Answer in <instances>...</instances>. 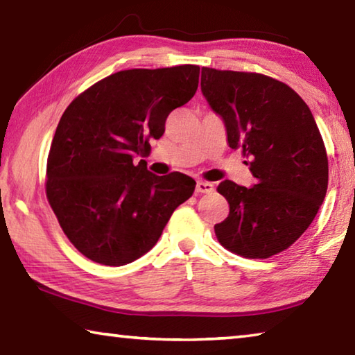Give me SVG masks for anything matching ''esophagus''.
<instances>
[{
  "label": "esophagus",
  "instance_id": "1",
  "mask_svg": "<svg viewBox=\"0 0 355 355\" xmlns=\"http://www.w3.org/2000/svg\"><path fill=\"white\" fill-rule=\"evenodd\" d=\"M214 191V184L209 182H197L196 184V192L199 194H209V192Z\"/></svg>",
  "mask_w": 355,
  "mask_h": 355
}]
</instances>
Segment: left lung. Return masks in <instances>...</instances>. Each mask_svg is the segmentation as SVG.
Masks as SVG:
<instances>
[{
  "instance_id": "left-lung-1",
  "label": "left lung",
  "mask_w": 355,
  "mask_h": 355,
  "mask_svg": "<svg viewBox=\"0 0 355 355\" xmlns=\"http://www.w3.org/2000/svg\"><path fill=\"white\" fill-rule=\"evenodd\" d=\"M202 94L243 148L255 184L225 180L230 213L214 225L219 243L244 258L280 254L307 230L326 197L329 161L305 101L285 83L252 71L202 67Z\"/></svg>"
}]
</instances>
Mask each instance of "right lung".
Listing matches in <instances>:
<instances>
[{
  "instance_id": "add662e5",
  "label": "right lung",
  "mask_w": 355,
  "mask_h": 355,
  "mask_svg": "<svg viewBox=\"0 0 355 355\" xmlns=\"http://www.w3.org/2000/svg\"><path fill=\"white\" fill-rule=\"evenodd\" d=\"M199 65L131 69L95 83L59 120L46 161V199L84 257L122 266L153 248L196 182L158 177L136 155L164 133L166 119L194 97Z\"/></svg>"
}]
</instances>
